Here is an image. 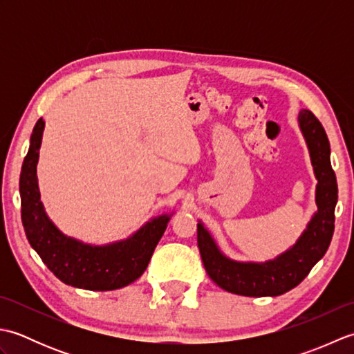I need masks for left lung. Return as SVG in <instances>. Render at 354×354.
I'll return each mask as SVG.
<instances>
[{
  "instance_id": "8db88e82",
  "label": "left lung",
  "mask_w": 354,
  "mask_h": 354,
  "mask_svg": "<svg viewBox=\"0 0 354 354\" xmlns=\"http://www.w3.org/2000/svg\"><path fill=\"white\" fill-rule=\"evenodd\" d=\"M310 160L318 179L317 207L309 227L295 246L266 263H239L221 254L207 230L198 223V246L209 278L222 289L245 297H278L289 292L309 275L324 257L335 231L337 202L336 175L330 164V142L324 127L310 111L298 115Z\"/></svg>"
}]
</instances>
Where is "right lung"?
Instances as JSON below:
<instances>
[{
	"label": "right lung",
	"instance_id": "obj_1",
	"mask_svg": "<svg viewBox=\"0 0 354 354\" xmlns=\"http://www.w3.org/2000/svg\"><path fill=\"white\" fill-rule=\"evenodd\" d=\"M44 120L33 127L30 149L24 158L19 178L21 219L33 250L59 280L86 290H114L124 288L145 272L155 248L162 237L169 217L160 216L138 232L108 246H91L64 236L39 201L36 164L39 158Z\"/></svg>",
	"mask_w": 354,
	"mask_h": 354
}]
</instances>
